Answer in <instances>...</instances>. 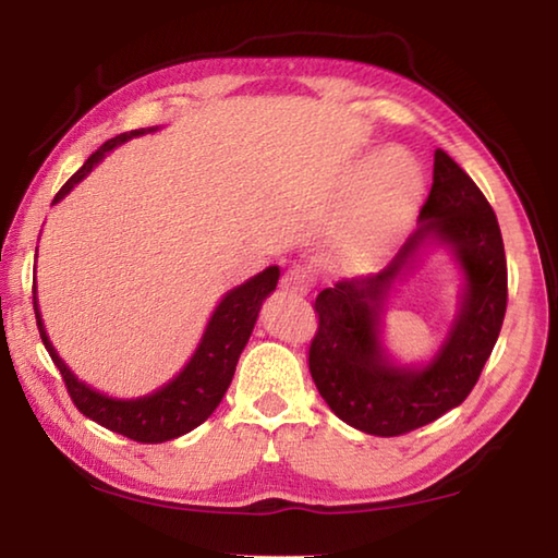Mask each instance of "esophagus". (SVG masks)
Here are the masks:
<instances>
[{"label":"esophagus","instance_id":"34e87169","mask_svg":"<svg viewBox=\"0 0 558 558\" xmlns=\"http://www.w3.org/2000/svg\"><path fill=\"white\" fill-rule=\"evenodd\" d=\"M280 282H282V290L302 295V292H307L310 286H313V276H310V268L300 266V263H292Z\"/></svg>","mask_w":558,"mask_h":558}]
</instances>
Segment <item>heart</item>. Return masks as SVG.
I'll return each mask as SVG.
<instances>
[{
    "label": "heart",
    "instance_id": "heart-1",
    "mask_svg": "<svg viewBox=\"0 0 558 558\" xmlns=\"http://www.w3.org/2000/svg\"><path fill=\"white\" fill-rule=\"evenodd\" d=\"M364 190L362 209L356 214L349 251L354 258H366L381 248L401 229L421 199V179L415 167L401 153H384L374 159L372 172H359L349 192Z\"/></svg>",
    "mask_w": 558,
    "mask_h": 558
}]
</instances>
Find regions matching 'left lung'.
<instances>
[{"label": "left lung", "mask_w": 558, "mask_h": 558, "mask_svg": "<svg viewBox=\"0 0 558 558\" xmlns=\"http://www.w3.org/2000/svg\"><path fill=\"white\" fill-rule=\"evenodd\" d=\"M438 240L466 276L461 313L439 354L421 371L396 367L378 335L385 298L420 245ZM310 374L339 418L369 436H403L468 399L493 354L507 313V258L493 206L456 159L436 149L421 226L379 272L344 278L315 300Z\"/></svg>", "instance_id": "1"}]
</instances>
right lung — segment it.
<instances>
[{
  "label": "right lung",
  "mask_w": 558,
  "mask_h": 558,
  "mask_svg": "<svg viewBox=\"0 0 558 558\" xmlns=\"http://www.w3.org/2000/svg\"><path fill=\"white\" fill-rule=\"evenodd\" d=\"M157 128H143L122 132V135L108 140L106 145L98 147L93 153L86 165H83L78 172H75L69 182L61 186V192L53 196V204H59L71 189L81 182L83 177L90 174V169L96 167L102 157H106L112 147L128 143L132 137L145 135V132H153ZM280 268L270 266L251 280H245L243 286L233 288L226 292L219 307L214 310V315L206 325V332L202 337L199 347H196L194 356L189 359V364L179 372L172 381L165 384L162 389L155 393L143 396V399H110V396L90 389L88 384L78 381L69 366L63 364V359L56 354L53 344L46 337V329L41 323L39 302H36V290H34V315L36 325H39L41 342L46 352L51 354L53 364L59 366L63 376L65 389H69L71 401L75 403L86 418L100 423L102 428L112 433H120L130 440L137 442H165L184 436V433L194 430L196 426L209 418L216 411V405L221 403L226 389L231 386L235 364H239V356L243 352L245 342L253 332V325H256L263 300H266L272 290L278 286Z\"/></svg>",
  "instance_id": "obj_1"
}]
</instances>
